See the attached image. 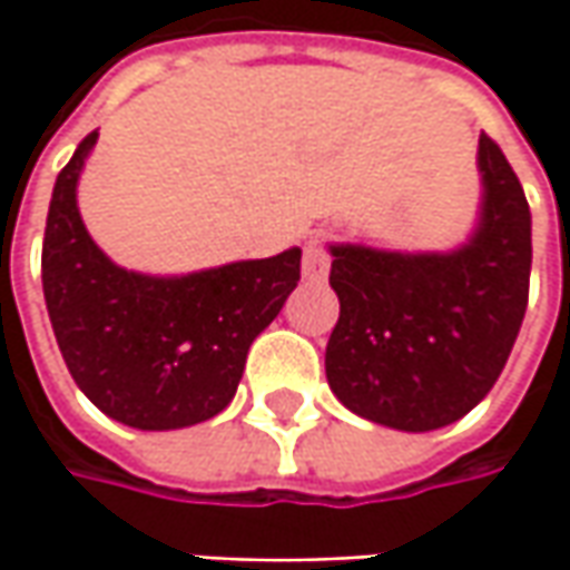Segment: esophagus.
Listing matches in <instances>:
<instances>
[{"label": "esophagus", "mask_w": 570, "mask_h": 570, "mask_svg": "<svg viewBox=\"0 0 570 570\" xmlns=\"http://www.w3.org/2000/svg\"><path fill=\"white\" fill-rule=\"evenodd\" d=\"M330 273V250L323 237H311L304 244V278L307 282H323Z\"/></svg>", "instance_id": "1"}]
</instances>
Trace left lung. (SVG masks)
Listing matches in <instances>:
<instances>
[{"label": "left lung", "instance_id": "8db88e82", "mask_svg": "<svg viewBox=\"0 0 570 570\" xmlns=\"http://www.w3.org/2000/svg\"><path fill=\"white\" fill-rule=\"evenodd\" d=\"M482 215L453 253L336 244L340 323L326 381L345 409L400 431H434L485 400L530 297V206L504 151L482 132Z\"/></svg>", "mask_w": 570, "mask_h": 570}]
</instances>
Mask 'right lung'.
<instances>
[{"mask_svg": "<svg viewBox=\"0 0 570 570\" xmlns=\"http://www.w3.org/2000/svg\"><path fill=\"white\" fill-rule=\"evenodd\" d=\"M98 132L59 170L43 230V297L78 390L142 431L199 425L234 400L253 340L301 278V250L206 273H126L81 225L78 174Z\"/></svg>", "mask_w": 570, "mask_h": 570, "instance_id": "right-lung-1", "label": "right lung"}]
</instances>
